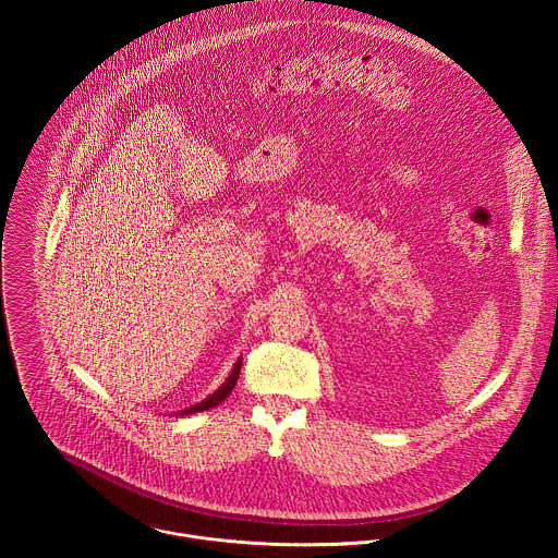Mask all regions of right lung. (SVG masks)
Listing matches in <instances>:
<instances>
[{
	"label": "right lung",
	"instance_id": "add662e5",
	"mask_svg": "<svg viewBox=\"0 0 558 558\" xmlns=\"http://www.w3.org/2000/svg\"><path fill=\"white\" fill-rule=\"evenodd\" d=\"M241 364H243V360H238L235 362V366H233V371H231V375L227 377V381L214 392V395H209L205 402H201V404H196V407H190V409H185V411H181V415H192V413H198V411H207V409H214V407H218L225 397L233 390V386H235V381H238V375H241Z\"/></svg>",
	"mask_w": 558,
	"mask_h": 558
}]
</instances>
